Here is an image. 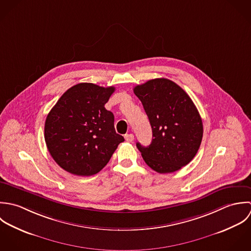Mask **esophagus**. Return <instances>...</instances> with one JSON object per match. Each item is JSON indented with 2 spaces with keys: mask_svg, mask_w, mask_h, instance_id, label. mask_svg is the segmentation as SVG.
<instances>
[{
  "mask_svg": "<svg viewBox=\"0 0 251 251\" xmlns=\"http://www.w3.org/2000/svg\"><path fill=\"white\" fill-rule=\"evenodd\" d=\"M134 135L133 134H127L125 135V140L128 142V143H132L134 141Z\"/></svg>",
  "mask_w": 251,
  "mask_h": 251,
  "instance_id": "obj_1",
  "label": "esophagus"
}]
</instances>
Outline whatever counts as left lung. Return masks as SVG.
<instances>
[{"label":"left lung","instance_id":"1","mask_svg":"<svg viewBox=\"0 0 251 251\" xmlns=\"http://www.w3.org/2000/svg\"><path fill=\"white\" fill-rule=\"evenodd\" d=\"M134 93L142 101L152 128L149 147L137 143L145 162L160 174L180 170L195 157L202 139V122L193 100L167 78L137 85Z\"/></svg>","mask_w":251,"mask_h":251}]
</instances>
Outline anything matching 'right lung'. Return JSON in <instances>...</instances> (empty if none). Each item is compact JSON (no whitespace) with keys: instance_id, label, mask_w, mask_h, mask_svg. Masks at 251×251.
Returning <instances> with one entry per match:
<instances>
[{"instance_id":"obj_1","label":"right lung","mask_w":251,"mask_h":251,"mask_svg":"<svg viewBox=\"0 0 251 251\" xmlns=\"http://www.w3.org/2000/svg\"><path fill=\"white\" fill-rule=\"evenodd\" d=\"M115 88L78 83L52 107L45 124V140L54 161L75 176H93L108 163L124 138L114 129L106 110Z\"/></svg>"}]
</instances>
